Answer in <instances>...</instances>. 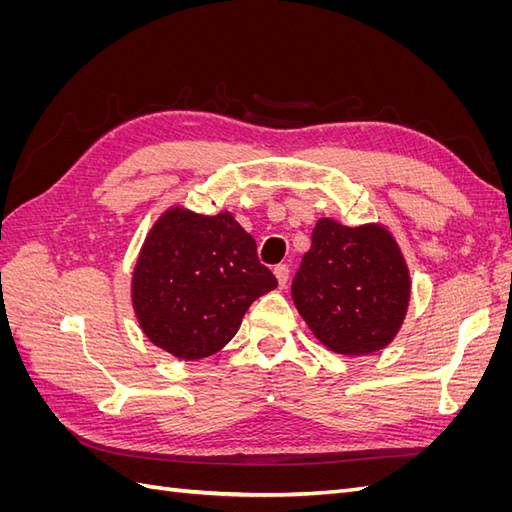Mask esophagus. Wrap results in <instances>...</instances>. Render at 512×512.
<instances>
[{"label": "esophagus", "mask_w": 512, "mask_h": 512, "mask_svg": "<svg viewBox=\"0 0 512 512\" xmlns=\"http://www.w3.org/2000/svg\"><path fill=\"white\" fill-rule=\"evenodd\" d=\"M273 273H275V277H277V286L286 288V284H288V273H290L288 265H277V267L273 269Z\"/></svg>", "instance_id": "34e87169"}]
</instances>
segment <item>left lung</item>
I'll return each instance as SVG.
<instances>
[{
	"label": "left lung",
	"mask_w": 512,
	"mask_h": 512,
	"mask_svg": "<svg viewBox=\"0 0 512 512\" xmlns=\"http://www.w3.org/2000/svg\"><path fill=\"white\" fill-rule=\"evenodd\" d=\"M410 271L382 224L320 218L292 280V301L320 344L344 356L389 346L410 303Z\"/></svg>",
	"instance_id": "left-lung-1"
}]
</instances>
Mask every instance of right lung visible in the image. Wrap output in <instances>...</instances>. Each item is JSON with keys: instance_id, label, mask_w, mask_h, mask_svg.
I'll return each mask as SVG.
<instances>
[{"instance_id": "add662e5", "label": "right lung", "mask_w": 512, "mask_h": 512, "mask_svg": "<svg viewBox=\"0 0 512 512\" xmlns=\"http://www.w3.org/2000/svg\"><path fill=\"white\" fill-rule=\"evenodd\" d=\"M277 288L232 213L166 209L138 254L132 305L151 344L183 361L220 352L258 297Z\"/></svg>"}]
</instances>
